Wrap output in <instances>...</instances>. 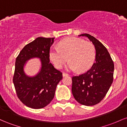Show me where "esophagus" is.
I'll list each match as a JSON object with an SVG mask.
<instances>
[{
  "mask_svg": "<svg viewBox=\"0 0 127 127\" xmlns=\"http://www.w3.org/2000/svg\"><path fill=\"white\" fill-rule=\"evenodd\" d=\"M69 76V75L66 73H63V76L64 77V76Z\"/></svg>",
  "mask_w": 127,
  "mask_h": 127,
  "instance_id": "obj_1",
  "label": "esophagus"
}]
</instances>
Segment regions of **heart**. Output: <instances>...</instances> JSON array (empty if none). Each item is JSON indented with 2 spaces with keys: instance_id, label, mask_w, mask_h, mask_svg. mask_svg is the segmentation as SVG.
<instances>
[{
  "instance_id": "b5f03b06",
  "label": "heart",
  "mask_w": 127,
  "mask_h": 127,
  "mask_svg": "<svg viewBox=\"0 0 127 127\" xmlns=\"http://www.w3.org/2000/svg\"><path fill=\"white\" fill-rule=\"evenodd\" d=\"M50 60L57 69H61L68 60L67 69L85 72L91 68L96 57V50L91 43L78 38L61 40L59 48L53 47L49 53Z\"/></svg>"
}]
</instances>
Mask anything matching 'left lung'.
Masks as SVG:
<instances>
[{
    "instance_id": "obj_1",
    "label": "left lung",
    "mask_w": 127,
    "mask_h": 127,
    "mask_svg": "<svg viewBox=\"0 0 127 127\" xmlns=\"http://www.w3.org/2000/svg\"><path fill=\"white\" fill-rule=\"evenodd\" d=\"M79 37H87L94 44L95 62L86 73L72 77V92L77 102L92 106L103 99L113 81L114 63L104 45L91 35L83 34Z\"/></svg>"
}]
</instances>
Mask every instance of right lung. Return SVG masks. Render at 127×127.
I'll return each mask as SVG.
<instances>
[{
    "label": "right lung",
    "mask_w": 127,
    "mask_h": 127,
    "mask_svg": "<svg viewBox=\"0 0 127 127\" xmlns=\"http://www.w3.org/2000/svg\"><path fill=\"white\" fill-rule=\"evenodd\" d=\"M55 38L38 37L26 44L16 58L13 83L17 95L27 107L39 109L48 105L55 95L57 84L62 79V73L50 63L49 53ZM32 58L41 61L40 72L34 77L25 74L26 61Z\"/></svg>",
    "instance_id": "obj_1"
}]
</instances>
